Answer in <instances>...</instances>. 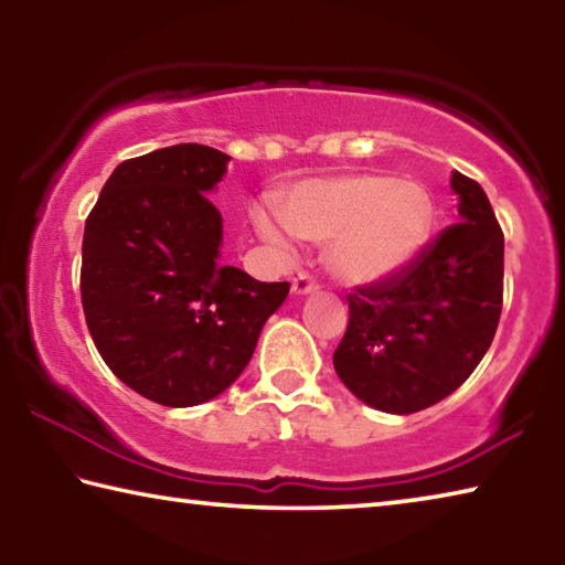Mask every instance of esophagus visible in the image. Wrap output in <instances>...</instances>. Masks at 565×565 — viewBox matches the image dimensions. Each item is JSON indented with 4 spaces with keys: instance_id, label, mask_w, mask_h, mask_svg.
<instances>
[{
    "instance_id": "1",
    "label": "esophagus",
    "mask_w": 565,
    "mask_h": 565,
    "mask_svg": "<svg viewBox=\"0 0 565 565\" xmlns=\"http://www.w3.org/2000/svg\"><path fill=\"white\" fill-rule=\"evenodd\" d=\"M317 289H319V284L313 281L309 274H303V271H301L299 276H296L294 284H291V291H294V294H299V296H303V294H311V291H317Z\"/></svg>"
}]
</instances>
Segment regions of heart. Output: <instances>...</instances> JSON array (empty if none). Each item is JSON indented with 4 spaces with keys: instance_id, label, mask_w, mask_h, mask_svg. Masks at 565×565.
<instances>
[{
    "instance_id": "obj_1",
    "label": "heart",
    "mask_w": 565,
    "mask_h": 565,
    "mask_svg": "<svg viewBox=\"0 0 565 565\" xmlns=\"http://www.w3.org/2000/svg\"><path fill=\"white\" fill-rule=\"evenodd\" d=\"M296 236L327 244L329 269L349 284H374L416 259L434 232V199L416 181L388 174H349L301 181L281 199ZM262 234L284 244L274 218L256 216Z\"/></svg>"
}]
</instances>
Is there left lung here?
<instances>
[{"instance_id":"obj_1","label":"left lung","mask_w":565,"mask_h":565,"mask_svg":"<svg viewBox=\"0 0 565 565\" xmlns=\"http://www.w3.org/2000/svg\"><path fill=\"white\" fill-rule=\"evenodd\" d=\"M458 218L404 269L347 296L333 369L363 404L416 414L473 374L499 329L503 232L481 184L451 174Z\"/></svg>"}]
</instances>
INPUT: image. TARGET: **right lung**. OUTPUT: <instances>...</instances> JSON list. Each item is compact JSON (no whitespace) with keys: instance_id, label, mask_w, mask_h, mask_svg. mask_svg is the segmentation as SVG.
I'll list each match as a JSON object with an SVG mask.
<instances>
[{"instance_id":"1","label":"right lung","mask_w":565,"mask_h":565,"mask_svg":"<svg viewBox=\"0 0 565 565\" xmlns=\"http://www.w3.org/2000/svg\"><path fill=\"white\" fill-rule=\"evenodd\" d=\"M228 159L177 145L121 161L84 226L79 286L94 347L161 406H196L232 386L289 296V281L216 262L222 214L206 191Z\"/></svg>"}]
</instances>
